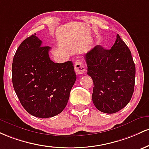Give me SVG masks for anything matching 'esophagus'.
<instances>
[{"label": "esophagus", "mask_w": 149, "mask_h": 149, "mask_svg": "<svg viewBox=\"0 0 149 149\" xmlns=\"http://www.w3.org/2000/svg\"><path fill=\"white\" fill-rule=\"evenodd\" d=\"M74 70L77 74H82L85 72V67L82 61H77L74 65Z\"/></svg>", "instance_id": "1"}]
</instances>
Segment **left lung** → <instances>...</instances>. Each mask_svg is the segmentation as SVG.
<instances>
[{"label": "left lung", "instance_id": "8db88e82", "mask_svg": "<svg viewBox=\"0 0 149 149\" xmlns=\"http://www.w3.org/2000/svg\"><path fill=\"white\" fill-rule=\"evenodd\" d=\"M93 79L92 101L98 111L115 113L128 104L135 84V65L127 46L117 34L111 49L98 45L84 55Z\"/></svg>", "mask_w": 149, "mask_h": 149}]
</instances>
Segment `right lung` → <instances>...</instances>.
Here are the masks:
<instances>
[{"instance_id":"1","label":"right lung","mask_w":149,"mask_h":149,"mask_svg":"<svg viewBox=\"0 0 149 149\" xmlns=\"http://www.w3.org/2000/svg\"><path fill=\"white\" fill-rule=\"evenodd\" d=\"M32 34L17 49L12 65V80L17 96L29 114L47 118L64 110L76 81L72 61L56 63L51 47Z\"/></svg>"}]
</instances>
